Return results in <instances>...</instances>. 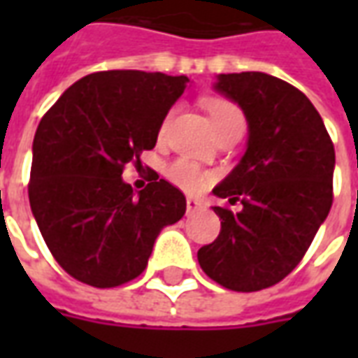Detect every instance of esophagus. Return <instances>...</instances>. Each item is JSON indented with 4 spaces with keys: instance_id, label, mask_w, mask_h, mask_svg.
<instances>
[{
    "instance_id": "obj_1",
    "label": "esophagus",
    "mask_w": 358,
    "mask_h": 358,
    "mask_svg": "<svg viewBox=\"0 0 358 358\" xmlns=\"http://www.w3.org/2000/svg\"><path fill=\"white\" fill-rule=\"evenodd\" d=\"M201 207H203V203L197 201V199H194V197H187V199H186L187 215H192V213H195V210H199Z\"/></svg>"
}]
</instances>
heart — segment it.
<instances>
[{
    "label": "heart",
    "instance_id": "1",
    "mask_svg": "<svg viewBox=\"0 0 358 358\" xmlns=\"http://www.w3.org/2000/svg\"><path fill=\"white\" fill-rule=\"evenodd\" d=\"M205 109L209 113L210 120H213V126L217 134L226 128L228 124H232L234 120H240L241 113L240 109L230 103L228 99H222V97H210L207 101L203 103ZM172 113H169L166 117L163 118L161 122V128H159V136H164L166 134V128L171 124ZM166 178L171 180L174 186H178L180 189H184L187 194H197V192H203L205 187L209 186L210 172H207L205 169H201L199 164H195L194 161H187V159H176L172 161L169 166H166Z\"/></svg>",
    "mask_w": 358,
    "mask_h": 358
}]
</instances>
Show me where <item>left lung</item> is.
I'll list each match as a JSON object with an SVG mask.
<instances>
[{
  "label": "left lung",
  "instance_id": "obj_1",
  "mask_svg": "<svg viewBox=\"0 0 358 358\" xmlns=\"http://www.w3.org/2000/svg\"><path fill=\"white\" fill-rule=\"evenodd\" d=\"M218 94L248 118V149L213 194L241 201L215 207L220 234L197 251L203 272L234 292L284 280L307 253L331 207L334 143L308 97L264 73L218 74Z\"/></svg>",
  "mask_w": 358,
  "mask_h": 358
}]
</instances>
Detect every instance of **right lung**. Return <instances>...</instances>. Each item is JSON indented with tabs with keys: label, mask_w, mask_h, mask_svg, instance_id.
Here are the masks:
<instances>
[{
	"label": "right lung",
	"mask_w": 358,
	"mask_h": 358,
	"mask_svg": "<svg viewBox=\"0 0 358 358\" xmlns=\"http://www.w3.org/2000/svg\"><path fill=\"white\" fill-rule=\"evenodd\" d=\"M187 76L103 71L74 82L38 124L28 199L45 245L65 272L115 287L148 266L157 236L186 213V197L155 176L134 192L126 163L153 149Z\"/></svg>",
	"instance_id": "add662e5"
}]
</instances>
